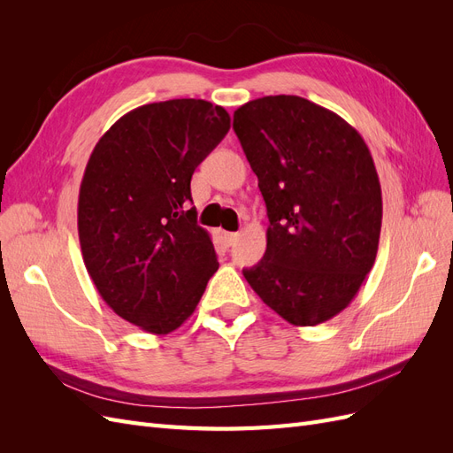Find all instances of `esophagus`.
I'll return each instance as SVG.
<instances>
[{"instance_id": "esophagus-1", "label": "esophagus", "mask_w": 453, "mask_h": 453, "mask_svg": "<svg viewBox=\"0 0 453 453\" xmlns=\"http://www.w3.org/2000/svg\"><path fill=\"white\" fill-rule=\"evenodd\" d=\"M223 240L226 245H232L236 240H238V232H223Z\"/></svg>"}]
</instances>
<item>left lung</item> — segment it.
Returning <instances> with one entry per match:
<instances>
[{"label": "left lung", "instance_id": "1", "mask_svg": "<svg viewBox=\"0 0 453 453\" xmlns=\"http://www.w3.org/2000/svg\"><path fill=\"white\" fill-rule=\"evenodd\" d=\"M234 132L266 203V253L243 276L295 326L333 319L372 268L381 188L351 125L300 96H265L234 111Z\"/></svg>", "mask_w": 453, "mask_h": 453}]
</instances>
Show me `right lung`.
Instances as JSON below:
<instances>
[{"instance_id":"obj_1","label":"right lung","mask_w":453,"mask_h":453,"mask_svg":"<svg viewBox=\"0 0 453 453\" xmlns=\"http://www.w3.org/2000/svg\"><path fill=\"white\" fill-rule=\"evenodd\" d=\"M230 115L168 100L120 117L96 143L79 190L85 266L105 304L150 334L181 326L219 263L190 208V177L221 143Z\"/></svg>"}]
</instances>
